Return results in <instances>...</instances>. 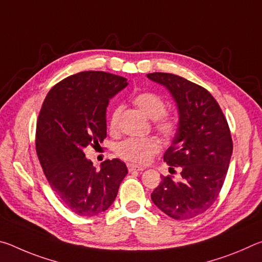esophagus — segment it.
Segmentation results:
<instances>
[{
    "label": "esophagus",
    "mask_w": 262,
    "mask_h": 262,
    "mask_svg": "<svg viewBox=\"0 0 262 262\" xmlns=\"http://www.w3.org/2000/svg\"><path fill=\"white\" fill-rule=\"evenodd\" d=\"M128 171L133 172V171H143V168L140 167V166H135V165H128Z\"/></svg>",
    "instance_id": "1"
}]
</instances>
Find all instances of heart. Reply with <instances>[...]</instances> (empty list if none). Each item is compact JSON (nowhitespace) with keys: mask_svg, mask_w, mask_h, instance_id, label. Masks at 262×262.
<instances>
[{"mask_svg":"<svg viewBox=\"0 0 262 262\" xmlns=\"http://www.w3.org/2000/svg\"><path fill=\"white\" fill-rule=\"evenodd\" d=\"M137 107L148 118L154 120V127L159 134L170 137L176 134L178 129L179 121L176 115L166 112V103L161 96L151 91H143L134 96L133 98ZM122 113V106L118 105L111 113L108 127L112 133H117L120 127V117ZM161 142L155 137H145V139H127L120 142L117 147V155L123 161L135 165H145L151 158L161 151Z\"/></svg>","mask_w":262,"mask_h":262,"instance_id":"heart-1","label":"heart"}]
</instances>
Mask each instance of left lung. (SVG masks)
Returning <instances> with one entry per match:
<instances>
[{
	"instance_id": "8db88e82",
	"label": "left lung",
	"mask_w": 262,
	"mask_h": 262,
	"mask_svg": "<svg viewBox=\"0 0 262 262\" xmlns=\"http://www.w3.org/2000/svg\"><path fill=\"white\" fill-rule=\"evenodd\" d=\"M147 76L166 86L179 110L178 130L164 162L180 167V178L163 176L151 200L172 219H193L217 200L227 177L233 149L227 118L205 88L173 74Z\"/></svg>"
}]
</instances>
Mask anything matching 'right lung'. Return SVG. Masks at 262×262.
Returning <instances> with one entry per match:
<instances>
[{
	"instance_id": "add662e5",
	"label": "right lung",
	"mask_w": 262,
	"mask_h": 262,
	"mask_svg": "<svg viewBox=\"0 0 262 262\" xmlns=\"http://www.w3.org/2000/svg\"><path fill=\"white\" fill-rule=\"evenodd\" d=\"M127 79L105 72L77 73L55 84L43 100L35 129V150L48 184L70 211L96 216L108 209L128 173L120 159L97 168L84 148L106 137L110 98Z\"/></svg>"
}]
</instances>
